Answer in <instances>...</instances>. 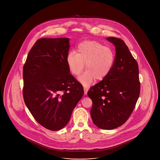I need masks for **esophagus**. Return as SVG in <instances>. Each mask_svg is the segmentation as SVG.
I'll return each instance as SVG.
<instances>
[{"instance_id":"obj_1","label":"esophagus","mask_w":160,"mask_h":160,"mask_svg":"<svg viewBox=\"0 0 160 160\" xmlns=\"http://www.w3.org/2000/svg\"><path fill=\"white\" fill-rule=\"evenodd\" d=\"M83 90H84V94H87L88 91V88H83Z\"/></svg>"}]
</instances>
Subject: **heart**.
Listing matches in <instances>:
<instances>
[{
  "label": "heart",
  "mask_w": 160,
  "mask_h": 160,
  "mask_svg": "<svg viewBox=\"0 0 160 160\" xmlns=\"http://www.w3.org/2000/svg\"><path fill=\"white\" fill-rule=\"evenodd\" d=\"M114 59L111 48L96 41L87 40L79 44L77 53L72 51L68 54L67 62L70 72L75 76L81 74L86 63L87 70L79 80L83 85L89 86L94 79L101 81L109 74Z\"/></svg>",
  "instance_id": "b5f03b06"
}]
</instances>
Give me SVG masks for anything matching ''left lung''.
Here are the masks:
<instances>
[{"label":"left lung","mask_w":160,"mask_h":160,"mask_svg":"<svg viewBox=\"0 0 160 160\" xmlns=\"http://www.w3.org/2000/svg\"><path fill=\"white\" fill-rule=\"evenodd\" d=\"M107 40L114 45L116 55L109 74L90 88L91 116L97 127L113 129L128 119L140 94L139 68L125 42L115 37Z\"/></svg>","instance_id":"1"}]
</instances>
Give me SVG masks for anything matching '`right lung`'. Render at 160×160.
Returning <instances> with one entry per match:
<instances>
[{"mask_svg":"<svg viewBox=\"0 0 160 160\" xmlns=\"http://www.w3.org/2000/svg\"><path fill=\"white\" fill-rule=\"evenodd\" d=\"M69 39L41 38L23 68L24 103L35 120L51 131L65 127L83 94L67 62Z\"/></svg>","mask_w":160,"mask_h":160,"instance_id":"obj_1","label":"right lung"}]
</instances>
